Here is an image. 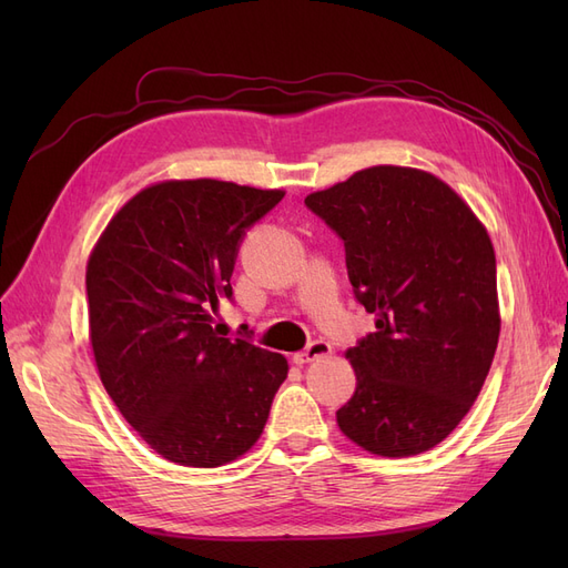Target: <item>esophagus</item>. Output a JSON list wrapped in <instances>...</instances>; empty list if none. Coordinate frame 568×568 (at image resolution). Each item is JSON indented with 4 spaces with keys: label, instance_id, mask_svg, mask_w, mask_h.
Masks as SVG:
<instances>
[{
    "label": "esophagus",
    "instance_id": "1",
    "mask_svg": "<svg viewBox=\"0 0 568 568\" xmlns=\"http://www.w3.org/2000/svg\"><path fill=\"white\" fill-rule=\"evenodd\" d=\"M329 353H332V343L324 341V338H317V341L307 343V346L301 353L294 355V363L296 365H307V363H313V359L324 357V355H329Z\"/></svg>",
    "mask_w": 568,
    "mask_h": 568
}]
</instances>
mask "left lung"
<instances>
[{
  "label": "left lung",
  "instance_id": "1",
  "mask_svg": "<svg viewBox=\"0 0 568 568\" xmlns=\"http://www.w3.org/2000/svg\"><path fill=\"white\" fill-rule=\"evenodd\" d=\"M305 205L343 242L355 301L376 317L346 353L357 386L341 432L384 457L434 448L471 409L500 336L486 227L448 184L398 165L359 170Z\"/></svg>",
  "mask_w": 568,
  "mask_h": 568
}]
</instances>
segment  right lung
<instances>
[{
	"instance_id": "right-lung-1",
	"label": "right lung",
	"mask_w": 568,
	"mask_h": 568,
	"mask_svg": "<svg viewBox=\"0 0 568 568\" xmlns=\"http://www.w3.org/2000/svg\"><path fill=\"white\" fill-rule=\"evenodd\" d=\"M280 189L217 180L161 182L130 199L88 263L94 359L120 415L184 467H220L261 438L286 357L257 348L248 326L213 322L232 301L246 232Z\"/></svg>"
}]
</instances>
